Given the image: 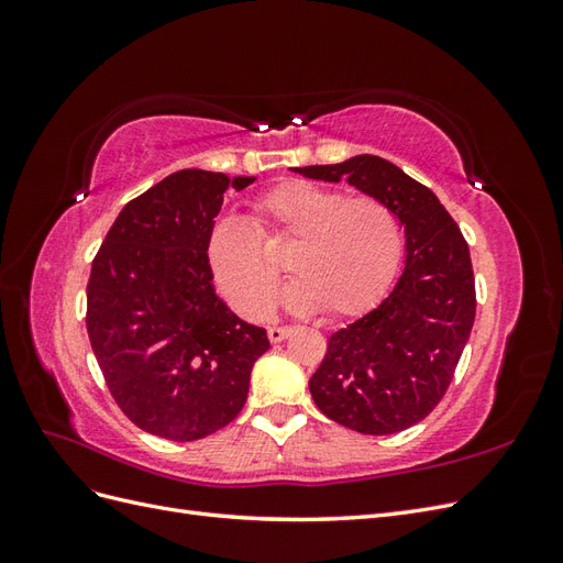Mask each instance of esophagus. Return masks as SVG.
I'll list each match as a JSON object with an SVG mask.
<instances>
[{"mask_svg": "<svg viewBox=\"0 0 563 563\" xmlns=\"http://www.w3.org/2000/svg\"><path fill=\"white\" fill-rule=\"evenodd\" d=\"M291 333V329L288 327H269L267 329V338H269V343H282V340Z\"/></svg>", "mask_w": 563, "mask_h": 563, "instance_id": "1", "label": "esophagus"}]
</instances>
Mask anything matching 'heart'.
<instances>
[{
    "label": "heart",
    "instance_id": "b5f03b06",
    "mask_svg": "<svg viewBox=\"0 0 563 563\" xmlns=\"http://www.w3.org/2000/svg\"><path fill=\"white\" fill-rule=\"evenodd\" d=\"M265 244L294 242L286 265L294 279L282 300L294 312L350 317L376 302L401 255L399 220L376 197H347L314 183H286L255 203L253 223L225 216L207 236V263L232 308L265 317L275 300L279 267Z\"/></svg>",
    "mask_w": 563,
    "mask_h": 563
}]
</instances>
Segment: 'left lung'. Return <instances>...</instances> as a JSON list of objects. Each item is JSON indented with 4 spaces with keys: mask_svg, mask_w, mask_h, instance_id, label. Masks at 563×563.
Here are the masks:
<instances>
[{
    "mask_svg": "<svg viewBox=\"0 0 563 563\" xmlns=\"http://www.w3.org/2000/svg\"><path fill=\"white\" fill-rule=\"evenodd\" d=\"M296 174L356 187L385 201L404 225V269L376 310L329 338L310 378L319 411L362 434H395L444 397L476 312L467 242L430 187L399 166L356 155Z\"/></svg>",
    "mask_w": 563,
    "mask_h": 563,
    "instance_id": "left-lung-1",
    "label": "left lung"
}]
</instances>
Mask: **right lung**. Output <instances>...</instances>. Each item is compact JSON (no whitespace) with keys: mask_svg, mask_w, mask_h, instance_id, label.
<instances>
[{"mask_svg":"<svg viewBox=\"0 0 563 563\" xmlns=\"http://www.w3.org/2000/svg\"><path fill=\"white\" fill-rule=\"evenodd\" d=\"M255 176L183 168L119 211L91 265L87 331L117 406L141 430L197 441L246 404L265 329L213 291L207 236L228 187Z\"/></svg>","mask_w":563,"mask_h":563,"instance_id":"add662e5","label":"right lung"}]
</instances>
